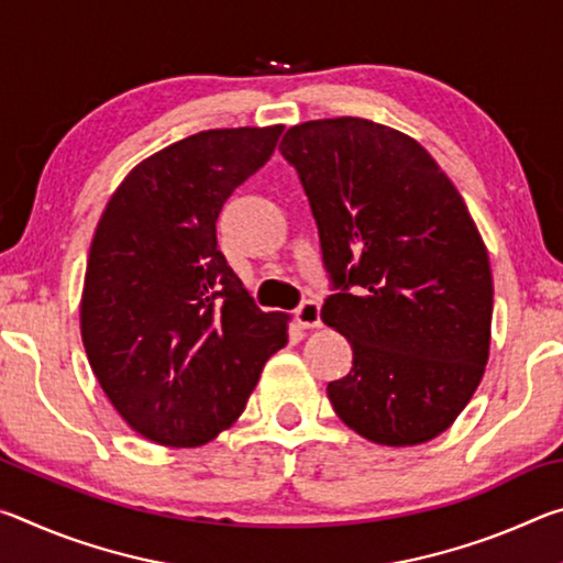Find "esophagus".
I'll use <instances>...</instances> for the list:
<instances>
[{
	"instance_id": "esophagus-1",
	"label": "esophagus",
	"mask_w": 563,
	"mask_h": 563,
	"mask_svg": "<svg viewBox=\"0 0 563 563\" xmlns=\"http://www.w3.org/2000/svg\"><path fill=\"white\" fill-rule=\"evenodd\" d=\"M295 320H298V325L305 330H312V328H320V305L316 300H305L300 302V308L295 310Z\"/></svg>"
}]
</instances>
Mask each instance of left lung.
I'll use <instances>...</instances> for the list:
<instances>
[{
    "label": "left lung",
    "mask_w": 563,
    "mask_h": 563,
    "mask_svg": "<svg viewBox=\"0 0 563 563\" xmlns=\"http://www.w3.org/2000/svg\"><path fill=\"white\" fill-rule=\"evenodd\" d=\"M280 154L318 225L332 290L320 318L352 347L332 407L369 442L432 440L489 357V255L460 190L415 139L367 119L300 123Z\"/></svg>",
    "instance_id": "1"
}]
</instances>
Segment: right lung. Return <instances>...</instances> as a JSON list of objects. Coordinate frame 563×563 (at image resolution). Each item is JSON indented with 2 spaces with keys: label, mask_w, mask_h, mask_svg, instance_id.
<instances>
[{
  "label": "right lung",
  "mask_w": 563,
  "mask_h": 563,
  "mask_svg": "<svg viewBox=\"0 0 563 563\" xmlns=\"http://www.w3.org/2000/svg\"><path fill=\"white\" fill-rule=\"evenodd\" d=\"M283 126L213 129L131 170L93 233L81 298L89 365L131 430L196 446L231 427L288 342L218 251L216 221Z\"/></svg>",
  "instance_id": "obj_1"
}]
</instances>
